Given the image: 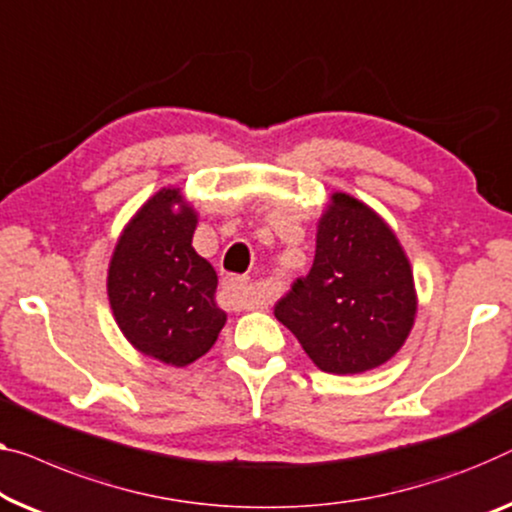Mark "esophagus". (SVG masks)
Segmentation results:
<instances>
[{
    "instance_id": "obj_1",
    "label": "esophagus",
    "mask_w": 512,
    "mask_h": 512,
    "mask_svg": "<svg viewBox=\"0 0 512 512\" xmlns=\"http://www.w3.org/2000/svg\"><path fill=\"white\" fill-rule=\"evenodd\" d=\"M223 296L232 310H248L255 308L253 294H250V278L246 276H230L223 280Z\"/></svg>"
}]
</instances>
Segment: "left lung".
Instances as JSON below:
<instances>
[{
	"label": "left lung",
	"instance_id": "obj_1",
	"mask_svg": "<svg viewBox=\"0 0 512 512\" xmlns=\"http://www.w3.org/2000/svg\"><path fill=\"white\" fill-rule=\"evenodd\" d=\"M418 310L414 271L398 236L368 204L333 193L317 220L315 262L276 303L319 370L358 375L400 352Z\"/></svg>",
	"mask_w": 512,
	"mask_h": 512
}]
</instances>
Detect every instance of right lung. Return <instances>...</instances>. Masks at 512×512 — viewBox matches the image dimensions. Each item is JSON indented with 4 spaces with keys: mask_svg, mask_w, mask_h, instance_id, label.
<instances>
[{
    "mask_svg": "<svg viewBox=\"0 0 512 512\" xmlns=\"http://www.w3.org/2000/svg\"><path fill=\"white\" fill-rule=\"evenodd\" d=\"M197 211L181 188H163L121 232L108 269L114 322L137 352L186 368L204 356L227 322L218 276L193 248Z\"/></svg>",
    "mask_w": 512,
    "mask_h": 512,
    "instance_id": "add662e5",
    "label": "right lung"
}]
</instances>
